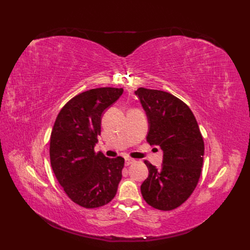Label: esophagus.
I'll list each match as a JSON object with an SVG mask.
<instances>
[{
	"label": "esophagus",
	"instance_id": "obj_1",
	"mask_svg": "<svg viewBox=\"0 0 250 250\" xmlns=\"http://www.w3.org/2000/svg\"><path fill=\"white\" fill-rule=\"evenodd\" d=\"M134 162H135V160H134V159H130V158H125V166H128V165H130V164H133Z\"/></svg>",
	"mask_w": 250,
	"mask_h": 250
}]
</instances>
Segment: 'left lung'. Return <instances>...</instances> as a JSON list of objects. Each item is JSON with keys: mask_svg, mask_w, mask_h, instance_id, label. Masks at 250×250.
Wrapping results in <instances>:
<instances>
[{"mask_svg": "<svg viewBox=\"0 0 250 250\" xmlns=\"http://www.w3.org/2000/svg\"><path fill=\"white\" fill-rule=\"evenodd\" d=\"M135 94L147 115V142L163 152L160 168L145 161L149 175L141 192L151 207L170 211L185 203L198 185L204 140L192 111L177 97L146 88H139Z\"/></svg>", "mask_w": 250, "mask_h": 250, "instance_id": "obj_1", "label": "left lung"}]
</instances>
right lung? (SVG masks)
<instances>
[{"mask_svg": "<svg viewBox=\"0 0 250 250\" xmlns=\"http://www.w3.org/2000/svg\"><path fill=\"white\" fill-rule=\"evenodd\" d=\"M123 88L91 89L72 98L60 111L50 136L54 173L69 198L93 208L116 194L125 165L123 157L107 158L94 147L104 111L123 94Z\"/></svg>", "mask_w": 250, "mask_h": 250, "instance_id": "obj_1", "label": "right lung"}]
</instances>
